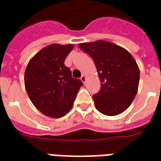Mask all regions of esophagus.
<instances>
[{"instance_id":"34e87169","label":"esophagus","mask_w":161,"mask_h":161,"mask_svg":"<svg viewBox=\"0 0 161 161\" xmlns=\"http://www.w3.org/2000/svg\"><path fill=\"white\" fill-rule=\"evenodd\" d=\"M80 80L83 83H86V77L85 75H82V76L80 77Z\"/></svg>"}]
</instances>
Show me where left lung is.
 Segmentation results:
<instances>
[{
  "label": "left lung",
  "mask_w": 161,
  "mask_h": 161,
  "mask_svg": "<svg viewBox=\"0 0 161 161\" xmlns=\"http://www.w3.org/2000/svg\"><path fill=\"white\" fill-rule=\"evenodd\" d=\"M91 56L98 70L100 90L92 96L96 109L106 116H116L127 109L136 95L140 70L131 54L115 43L98 40L80 43Z\"/></svg>",
  "instance_id": "left-lung-1"
}]
</instances>
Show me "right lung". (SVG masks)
I'll list each match as a JSON object with an SVG mask.
<instances>
[{"mask_svg":"<svg viewBox=\"0 0 161 161\" xmlns=\"http://www.w3.org/2000/svg\"><path fill=\"white\" fill-rule=\"evenodd\" d=\"M73 44H50L30 60L25 71V86L38 111L50 118H62L69 112L83 83L72 77L64 61Z\"/></svg>","mask_w":161,"mask_h":161,"instance_id":"right-lung-1","label":"right lung"}]
</instances>
